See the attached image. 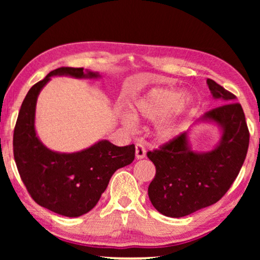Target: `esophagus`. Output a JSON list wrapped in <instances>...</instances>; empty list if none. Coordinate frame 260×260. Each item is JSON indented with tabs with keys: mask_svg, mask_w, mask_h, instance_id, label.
<instances>
[{
	"mask_svg": "<svg viewBox=\"0 0 260 260\" xmlns=\"http://www.w3.org/2000/svg\"><path fill=\"white\" fill-rule=\"evenodd\" d=\"M145 157V148L142 143H137L136 144V158L137 159H142Z\"/></svg>",
	"mask_w": 260,
	"mask_h": 260,
	"instance_id": "1",
	"label": "esophagus"
}]
</instances>
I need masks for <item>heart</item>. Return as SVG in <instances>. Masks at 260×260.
<instances>
[{"label": "heart", "mask_w": 260, "mask_h": 260, "mask_svg": "<svg viewBox=\"0 0 260 260\" xmlns=\"http://www.w3.org/2000/svg\"><path fill=\"white\" fill-rule=\"evenodd\" d=\"M181 92L170 88H152L131 105L130 115L123 116L127 127H134L136 120L157 122L156 135L162 140L172 138L179 129L181 120L190 108L188 98H181Z\"/></svg>", "instance_id": "obj_1"}]
</instances>
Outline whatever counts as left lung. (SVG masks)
<instances>
[{"mask_svg":"<svg viewBox=\"0 0 260 260\" xmlns=\"http://www.w3.org/2000/svg\"><path fill=\"white\" fill-rule=\"evenodd\" d=\"M218 108L201 120L214 122L222 129L220 143L208 152H195L188 145L187 133L180 134L147 156L156 167L148 195L161 214L182 218L218 202L237 179L246 158L250 133L245 113L236 95L214 80L207 79Z\"/></svg>","mask_w":260,"mask_h":260,"instance_id":"8db88e82","label":"left lung"}]
</instances>
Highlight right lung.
<instances>
[{
    "label": "right lung",
    "instance_id": "obj_1",
    "mask_svg": "<svg viewBox=\"0 0 260 260\" xmlns=\"http://www.w3.org/2000/svg\"><path fill=\"white\" fill-rule=\"evenodd\" d=\"M53 76L98 78L84 69L60 67L30 87L21 105L13 137L14 158L28 193L38 205L56 214L76 218L97 205L117 169L135 158V145L117 147L99 141L85 150L60 154L41 143L34 127L35 106L41 88Z\"/></svg>",
    "mask_w": 260,
    "mask_h": 260
}]
</instances>
